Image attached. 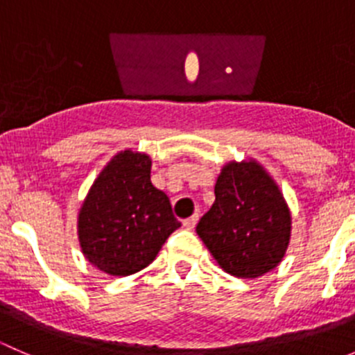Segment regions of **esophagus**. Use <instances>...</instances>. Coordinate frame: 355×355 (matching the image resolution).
Returning a JSON list of instances; mask_svg holds the SVG:
<instances>
[{
  "label": "esophagus",
  "mask_w": 355,
  "mask_h": 355,
  "mask_svg": "<svg viewBox=\"0 0 355 355\" xmlns=\"http://www.w3.org/2000/svg\"><path fill=\"white\" fill-rule=\"evenodd\" d=\"M198 221H199V214L196 213V214H192L191 218H187V220H184V227L187 228V230H192V228L198 225Z\"/></svg>",
  "instance_id": "esophagus-1"
}]
</instances>
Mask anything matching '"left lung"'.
Segmentation results:
<instances>
[{"label": "left lung", "instance_id": "1", "mask_svg": "<svg viewBox=\"0 0 355 355\" xmlns=\"http://www.w3.org/2000/svg\"><path fill=\"white\" fill-rule=\"evenodd\" d=\"M214 204L196 232L227 273L257 278L280 264L292 216L284 194L257 161H230L214 185Z\"/></svg>", "mask_w": 355, "mask_h": 355}]
</instances>
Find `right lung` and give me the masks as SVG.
Returning a JSON list of instances; mask_svg holds the SVG:
<instances>
[{
  "instance_id": "1",
  "label": "right lung",
  "mask_w": 355,
  "mask_h": 355,
  "mask_svg": "<svg viewBox=\"0 0 355 355\" xmlns=\"http://www.w3.org/2000/svg\"><path fill=\"white\" fill-rule=\"evenodd\" d=\"M178 227L168 196L151 184V157L132 149L103 168L77 221L85 259L111 277L149 266Z\"/></svg>"
}]
</instances>
